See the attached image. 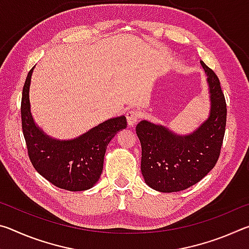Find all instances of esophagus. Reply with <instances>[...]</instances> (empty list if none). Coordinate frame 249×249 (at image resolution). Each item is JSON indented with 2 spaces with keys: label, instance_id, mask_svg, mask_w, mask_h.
Segmentation results:
<instances>
[{
  "label": "esophagus",
  "instance_id": "1",
  "mask_svg": "<svg viewBox=\"0 0 249 249\" xmlns=\"http://www.w3.org/2000/svg\"><path fill=\"white\" fill-rule=\"evenodd\" d=\"M141 113L137 109H129V111L126 113V119H127V123L129 126H134L137 123L138 119H140Z\"/></svg>",
  "mask_w": 249,
  "mask_h": 249
}]
</instances>
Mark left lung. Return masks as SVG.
Here are the masks:
<instances>
[{
	"label": "left lung",
	"mask_w": 249,
	"mask_h": 249,
	"mask_svg": "<svg viewBox=\"0 0 249 249\" xmlns=\"http://www.w3.org/2000/svg\"><path fill=\"white\" fill-rule=\"evenodd\" d=\"M210 89V115L195 132L178 135L162 125L142 121L136 134L142 145L145 182L160 192H178L199 182L216 165L226 126V102L220 80L200 61Z\"/></svg>",
	"instance_id": "obj_1"
}]
</instances>
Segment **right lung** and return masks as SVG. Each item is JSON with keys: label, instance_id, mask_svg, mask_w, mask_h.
Returning <instances> with one entry per match:
<instances>
[{"label": "right lung", "instance_id": "right-lung-1", "mask_svg": "<svg viewBox=\"0 0 249 249\" xmlns=\"http://www.w3.org/2000/svg\"><path fill=\"white\" fill-rule=\"evenodd\" d=\"M33 70L25 81L20 105L29 159L37 172L56 187L68 191L88 190L99 181L105 150L116 133L126 128V117L109 119L73 140H54L35 124L31 113L29 87Z\"/></svg>", "mask_w": 249, "mask_h": 249}]
</instances>
